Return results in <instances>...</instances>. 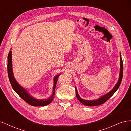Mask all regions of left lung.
Masks as SVG:
<instances>
[{"mask_svg": "<svg viewBox=\"0 0 131 131\" xmlns=\"http://www.w3.org/2000/svg\"><path fill=\"white\" fill-rule=\"evenodd\" d=\"M120 63H120V75H119V79H118L117 83L116 84V85L115 86L114 89L112 91H110L109 93L105 94L104 96L102 97L100 99H98V100H94V101H86L84 100H82V99L80 97V96H79L77 89H76V88H75L76 96H77V98L78 99V100L83 104H84L85 105H88V106L99 105H101V104L104 103L105 102H106L107 101H108L109 99L115 93V92H116L117 90L118 89V88H119V86L121 84V81H122V77H123V61H122L121 54H120Z\"/></svg>", "mask_w": 131, "mask_h": 131, "instance_id": "obj_1", "label": "left lung"}]
</instances>
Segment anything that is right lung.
<instances>
[{
	"instance_id": "obj_1",
	"label": "right lung",
	"mask_w": 131,
	"mask_h": 131,
	"mask_svg": "<svg viewBox=\"0 0 131 131\" xmlns=\"http://www.w3.org/2000/svg\"><path fill=\"white\" fill-rule=\"evenodd\" d=\"M7 74H8V77L10 84L14 90L19 95V97L22 98L23 100L26 102L27 103L30 104V105L35 106H45L49 104L53 100L55 94V88H56V86L57 82L59 75H57L54 79V85L53 88V92L52 96L50 97L48 99H47V100H38L30 96V95L27 93V91H26L25 89H24L23 88H22L20 85H18V83L16 81L15 79L14 78L13 72V68H12L11 51H9L8 57H7Z\"/></svg>"
}]
</instances>
